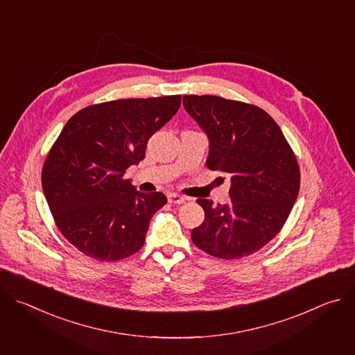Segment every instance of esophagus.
I'll return each instance as SVG.
<instances>
[{"label":"esophagus","instance_id":"34e87169","mask_svg":"<svg viewBox=\"0 0 355 355\" xmlns=\"http://www.w3.org/2000/svg\"><path fill=\"white\" fill-rule=\"evenodd\" d=\"M167 198H168V202L170 204H184V202L187 200V198L185 196H182V195H178V193H174V192H171V193H168L167 195Z\"/></svg>","mask_w":355,"mask_h":355}]
</instances>
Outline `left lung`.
Returning <instances> with one entry per match:
<instances>
[{
	"mask_svg": "<svg viewBox=\"0 0 355 355\" xmlns=\"http://www.w3.org/2000/svg\"><path fill=\"white\" fill-rule=\"evenodd\" d=\"M189 116L209 140L207 166L230 175V200L196 199L205 220L191 232L208 254L237 260L263 248L286 222L299 193L296 157L261 108L215 95H184Z\"/></svg>",
	"mask_w": 355,
	"mask_h": 355,
	"instance_id": "1",
	"label": "left lung"
}]
</instances>
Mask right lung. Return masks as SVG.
<instances>
[{
    "label": "right lung",
    "instance_id": "1",
    "mask_svg": "<svg viewBox=\"0 0 355 355\" xmlns=\"http://www.w3.org/2000/svg\"><path fill=\"white\" fill-rule=\"evenodd\" d=\"M180 105L181 95L118 99L87 107L64 125L44 160L42 187L59 230L85 256L116 261L144 244L167 198L137 191L123 174Z\"/></svg>",
    "mask_w": 355,
    "mask_h": 355
}]
</instances>
